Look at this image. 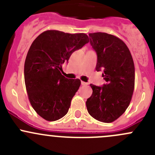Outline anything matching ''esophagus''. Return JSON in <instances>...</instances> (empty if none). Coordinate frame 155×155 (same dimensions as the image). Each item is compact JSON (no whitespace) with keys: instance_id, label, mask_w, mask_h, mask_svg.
<instances>
[{"instance_id":"obj_1","label":"esophagus","mask_w":155,"mask_h":155,"mask_svg":"<svg viewBox=\"0 0 155 155\" xmlns=\"http://www.w3.org/2000/svg\"><path fill=\"white\" fill-rule=\"evenodd\" d=\"M81 84H82V85H87V82H83V81H82V82H81Z\"/></svg>"}]
</instances>
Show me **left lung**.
I'll use <instances>...</instances> for the list:
<instances>
[{
    "mask_svg": "<svg viewBox=\"0 0 155 155\" xmlns=\"http://www.w3.org/2000/svg\"><path fill=\"white\" fill-rule=\"evenodd\" d=\"M90 43L97 55V71L104 70V86L91 84L88 113L96 120L110 123L119 118L129 106L135 84V68L129 48L121 39L107 33L89 34Z\"/></svg>",
    "mask_w": 155,
    "mask_h": 155,
    "instance_id": "8db88e82",
    "label": "left lung"
}]
</instances>
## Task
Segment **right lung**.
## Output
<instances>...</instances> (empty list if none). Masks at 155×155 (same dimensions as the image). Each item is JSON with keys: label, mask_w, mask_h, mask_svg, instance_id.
<instances>
[{"label": "right lung", "mask_w": 155, "mask_h": 155, "mask_svg": "<svg viewBox=\"0 0 155 155\" xmlns=\"http://www.w3.org/2000/svg\"><path fill=\"white\" fill-rule=\"evenodd\" d=\"M88 42L83 33L48 30L31 44L25 62V82L31 106L46 121H56L68 113L81 81L65 78L61 73L62 64Z\"/></svg>", "instance_id": "add662e5"}]
</instances>
